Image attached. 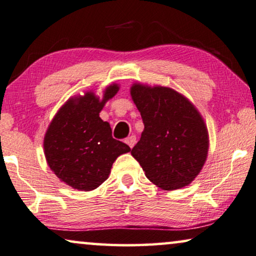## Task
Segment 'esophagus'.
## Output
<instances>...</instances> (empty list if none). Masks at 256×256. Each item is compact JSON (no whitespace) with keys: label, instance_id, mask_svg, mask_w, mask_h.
Returning <instances> with one entry per match:
<instances>
[{"label":"esophagus","instance_id":"34e87169","mask_svg":"<svg viewBox=\"0 0 256 256\" xmlns=\"http://www.w3.org/2000/svg\"><path fill=\"white\" fill-rule=\"evenodd\" d=\"M126 143H127L130 148H132L136 144V136L135 135L129 136L128 138H126Z\"/></svg>","mask_w":256,"mask_h":256}]
</instances>
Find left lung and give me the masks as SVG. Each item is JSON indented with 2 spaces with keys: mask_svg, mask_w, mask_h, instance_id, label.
Wrapping results in <instances>:
<instances>
[{
  "mask_svg": "<svg viewBox=\"0 0 256 256\" xmlns=\"http://www.w3.org/2000/svg\"><path fill=\"white\" fill-rule=\"evenodd\" d=\"M130 94L144 124L132 154L165 190L190 184L208 154V130L194 105L170 88L134 84Z\"/></svg>",
  "mask_w": 256,
  "mask_h": 256,
  "instance_id": "1",
  "label": "left lung"
}]
</instances>
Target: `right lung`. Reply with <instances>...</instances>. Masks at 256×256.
Here are the masks:
<instances>
[{"label": "right lung", "instance_id": "add662e5", "mask_svg": "<svg viewBox=\"0 0 256 256\" xmlns=\"http://www.w3.org/2000/svg\"><path fill=\"white\" fill-rule=\"evenodd\" d=\"M116 84L106 88L102 100L88 92L66 102L50 122L44 140L52 171L68 186L92 190L108 178L113 162L129 152L127 144L112 137L110 124L99 118L105 102L116 94Z\"/></svg>", "mask_w": 256, "mask_h": 256}]
</instances>
